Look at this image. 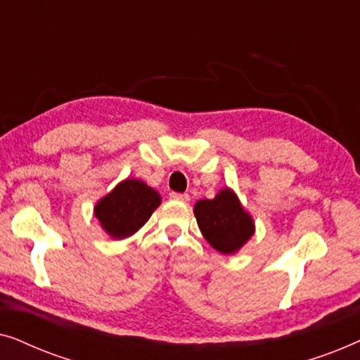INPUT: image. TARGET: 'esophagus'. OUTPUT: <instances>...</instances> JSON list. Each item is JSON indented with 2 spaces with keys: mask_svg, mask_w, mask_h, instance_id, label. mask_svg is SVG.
<instances>
[{
  "mask_svg": "<svg viewBox=\"0 0 360 360\" xmlns=\"http://www.w3.org/2000/svg\"><path fill=\"white\" fill-rule=\"evenodd\" d=\"M170 198L172 200H176V201H181V203H188L190 195L188 193H174V191H172Z\"/></svg>",
  "mask_w": 360,
  "mask_h": 360,
  "instance_id": "esophagus-1",
  "label": "esophagus"
}]
</instances>
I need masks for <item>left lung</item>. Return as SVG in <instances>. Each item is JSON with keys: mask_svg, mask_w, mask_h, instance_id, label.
I'll list each match as a JSON object with an SVG mask.
<instances>
[{"mask_svg": "<svg viewBox=\"0 0 360 360\" xmlns=\"http://www.w3.org/2000/svg\"><path fill=\"white\" fill-rule=\"evenodd\" d=\"M193 211L205 239L221 254L240 249L254 234L252 219L228 188L214 200H200Z\"/></svg>", "mask_w": 360, "mask_h": 360, "instance_id": "obj_1", "label": "left lung"}]
</instances>
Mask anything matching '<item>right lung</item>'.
I'll return each instance as SVG.
<instances>
[{"label":"right lung","mask_w":360,"mask_h":360,"mask_svg":"<svg viewBox=\"0 0 360 360\" xmlns=\"http://www.w3.org/2000/svg\"><path fill=\"white\" fill-rule=\"evenodd\" d=\"M160 196L144 181L126 180L96 205L95 214L111 238L124 239L146 224Z\"/></svg>","instance_id":"add662e5"}]
</instances>
